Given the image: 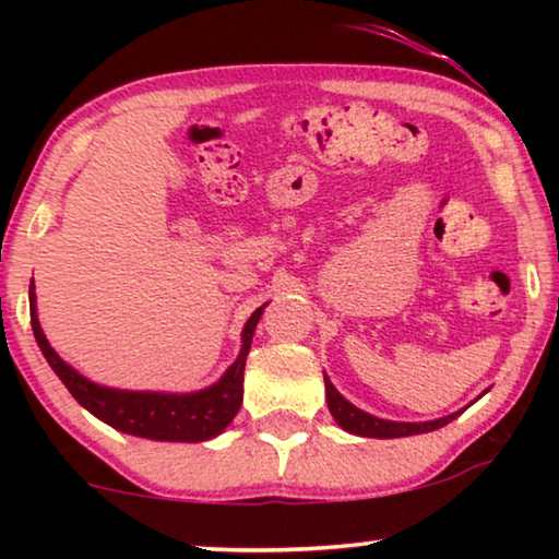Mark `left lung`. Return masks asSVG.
Segmentation results:
<instances>
[{
  "instance_id": "8db88e82",
  "label": "left lung",
  "mask_w": 559,
  "mask_h": 559,
  "mask_svg": "<svg viewBox=\"0 0 559 559\" xmlns=\"http://www.w3.org/2000/svg\"><path fill=\"white\" fill-rule=\"evenodd\" d=\"M325 400H328V409L335 423H338L346 432L361 435V438H379V440H389V438H409V435H423V432H432L438 427L453 423V419L461 415H455L432 419V423H392V419H379L369 415V412L358 409L350 404L348 400H343L338 394V389L331 384V379L325 377Z\"/></svg>"
}]
</instances>
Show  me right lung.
<instances>
[{
  "label": "right lung",
  "mask_w": 559,
  "mask_h": 559,
  "mask_svg": "<svg viewBox=\"0 0 559 559\" xmlns=\"http://www.w3.org/2000/svg\"><path fill=\"white\" fill-rule=\"evenodd\" d=\"M262 308L247 320L241 331V354L228 366L224 377L209 389L190 394H163V392H124V389L98 386L79 371L71 369L45 338L40 320L35 310V293L29 289V318H33V333L43 356L48 358L50 369L58 373L73 400L86 407L91 415L102 423L117 427L127 435L147 440L167 442H203L216 438L231 425L243 400V366L254 338L257 323L262 318Z\"/></svg>",
  "instance_id": "1"
}]
</instances>
